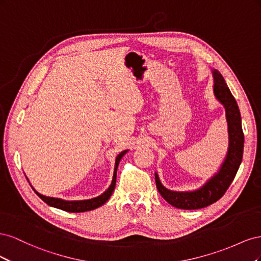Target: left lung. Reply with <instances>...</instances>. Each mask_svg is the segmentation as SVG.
<instances>
[{
  "label": "left lung",
  "mask_w": 261,
  "mask_h": 261,
  "mask_svg": "<svg viewBox=\"0 0 261 261\" xmlns=\"http://www.w3.org/2000/svg\"><path fill=\"white\" fill-rule=\"evenodd\" d=\"M211 72L213 77V94L225 110L228 134L227 151L218 171L199 188L194 191H171L161 183L159 174L156 172L154 173L155 185L160 195L171 206L178 209H200L219 200L231 185L243 159L244 134L238 102L219 70L212 68Z\"/></svg>",
  "instance_id": "obj_1"
}]
</instances>
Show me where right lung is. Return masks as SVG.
I'll return each instance as SVG.
<instances>
[{
	"label": "right lung",
	"mask_w": 261,
	"mask_h": 261,
	"mask_svg": "<svg viewBox=\"0 0 261 261\" xmlns=\"http://www.w3.org/2000/svg\"><path fill=\"white\" fill-rule=\"evenodd\" d=\"M129 151V150H124L120 154L116 156L115 159V165H114V172H113V177H112V181H111V185L108 187V189L106 192L102 193L101 195L97 196V197H93L91 199H84V200H65V199H62V198H55V197H49V196H44L40 193H38L36 189L33 187V189L35 191V193L40 197V198L45 202L48 203L49 206L54 207V208H58L61 210H64L67 212H85V211H90L93 210L96 208H99L102 204H105L109 199L110 197H111L114 188H115V184H116V171L118 168V163H120L121 159L123 158L124 154H126ZM28 179V177H27ZM29 181V179H28ZM30 184V181H29ZM31 185V184H30Z\"/></svg>",
	"instance_id": "obj_1"
}]
</instances>
